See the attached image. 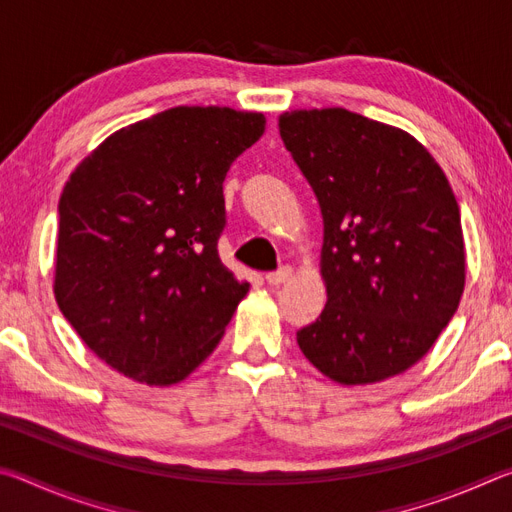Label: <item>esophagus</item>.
Here are the masks:
<instances>
[{"label": "esophagus", "instance_id": "esophagus-1", "mask_svg": "<svg viewBox=\"0 0 512 512\" xmlns=\"http://www.w3.org/2000/svg\"><path fill=\"white\" fill-rule=\"evenodd\" d=\"M291 275H293V268L291 266H282V268H277V271L268 273L266 275V282L271 284V287H280V284L291 280Z\"/></svg>", "mask_w": 512, "mask_h": 512}]
</instances>
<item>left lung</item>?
Wrapping results in <instances>:
<instances>
[{
    "label": "left lung",
    "instance_id": "8db88e82",
    "mask_svg": "<svg viewBox=\"0 0 512 512\" xmlns=\"http://www.w3.org/2000/svg\"><path fill=\"white\" fill-rule=\"evenodd\" d=\"M323 214L327 305L298 345L325 377L363 386L415 366L456 314L465 244L456 196L402 128L345 108L280 115Z\"/></svg>",
    "mask_w": 512,
    "mask_h": 512
}]
</instances>
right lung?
<instances>
[{"instance_id":"obj_1","label":"right lung","mask_w":512,"mask_h":512,"mask_svg":"<svg viewBox=\"0 0 512 512\" xmlns=\"http://www.w3.org/2000/svg\"><path fill=\"white\" fill-rule=\"evenodd\" d=\"M262 112L178 106L106 137L58 203L54 296L128 379L171 386L210 357L250 289L219 259L223 180Z\"/></svg>"}]
</instances>
